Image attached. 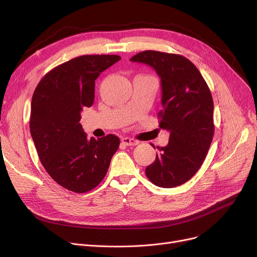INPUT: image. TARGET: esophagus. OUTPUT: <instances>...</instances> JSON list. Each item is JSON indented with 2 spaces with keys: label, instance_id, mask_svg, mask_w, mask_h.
<instances>
[{
  "label": "esophagus",
  "instance_id": "1",
  "mask_svg": "<svg viewBox=\"0 0 257 257\" xmlns=\"http://www.w3.org/2000/svg\"><path fill=\"white\" fill-rule=\"evenodd\" d=\"M121 144H124L125 146H137L139 145V142L133 140V139H130V138H123L120 140Z\"/></svg>",
  "mask_w": 257,
  "mask_h": 257
}]
</instances>
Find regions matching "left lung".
<instances>
[{
  "label": "left lung",
  "mask_w": 257,
  "mask_h": 257,
  "mask_svg": "<svg viewBox=\"0 0 257 257\" xmlns=\"http://www.w3.org/2000/svg\"><path fill=\"white\" fill-rule=\"evenodd\" d=\"M130 60L149 64L160 77L163 109L157 116L159 127L170 132L169 144L157 147L146 175L156 186H179L198 172L209 150L214 132L210 89L196 65L179 54L148 50Z\"/></svg>",
  "instance_id": "obj_1"
}]
</instances>
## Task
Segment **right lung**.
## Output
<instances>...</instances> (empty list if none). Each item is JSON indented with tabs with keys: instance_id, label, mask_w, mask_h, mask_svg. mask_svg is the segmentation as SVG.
Segmentation results:
<instances>
[{
	"instance_id": "right-lung-1",
	"label": "right lung",
	"mask_w": 257,
	"mask_h": 257,
	"mask_svg": "<svg viewBox=\"0 0 257 257\" xmlns=\"http://www.w3.org/2000/svg\"><path fill=\"white\" fill-rule=\"evenodd\" d=\"M120 59L118 55H83L47 73L31 102L30 132L40 163L59 185L81 194L105 177L119 139L107 134L90 140L79 123L83 107L94 100V81Z\"/></svg>"
}]
</instances>
